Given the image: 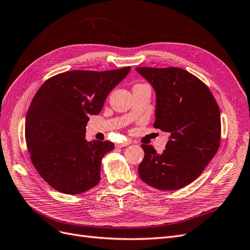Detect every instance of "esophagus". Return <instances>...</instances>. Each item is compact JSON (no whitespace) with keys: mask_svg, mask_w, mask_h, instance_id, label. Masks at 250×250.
<instances>
[{"mask_svg":"<svg viewBox=\"0 0 250 250\" xmlns=\"http://www.w3.org/2000/svg\"><path fill=\"white\" fill-rule=\"evenodd\" d=\"M128 145H129V142H121V143L116 144V146H117L118 148H123V147H126V146H128Z\"/></svg>","mask_w":250,"mask_h":250,"instance_id":"1","label":"esophagus"}]
</instances>
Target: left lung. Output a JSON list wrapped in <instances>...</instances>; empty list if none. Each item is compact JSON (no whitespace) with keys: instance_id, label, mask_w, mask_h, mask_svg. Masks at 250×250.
Masks as SVG:
<instances>
[{"instance_id":"8db88e82","label":"left lung","mask_w":250,"mask_h":250,"mask_svg":"<svg viewBox=\"0 0 250 250\" xmlns=\"http://www.w3.org/2000/svg\"><path fill=\"white\" fill-rule=\"evenodd\" d=\"M156 94L154 128L170 133L163 153L150 145L139 175L162 191L178 190L203 172L220 146V110L213 94L193 74L179 67H137Z\"/></svg>"}]
</instances>
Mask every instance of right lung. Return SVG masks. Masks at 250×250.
Masks as SVG:
<instances>
[{
	"instance_id": "add662e5",
	"label": "right lung",
	"mask_w": 250,
	"mask_h": 250,
	"mask_svg": "<svg viewBox=\"0 0 250 250\" xmlns=\"http://www.w3.org/2000/svg\"><path fill=\"white\" fill-rule=\"evenodd\" d=\"M129 71L60 73L37 90L26 117L27 148L36 171L58 192L81 194L99 184L102 158L115 145L85 140L88 117L101 111Z\"/></svg>"
}]
</instances>
